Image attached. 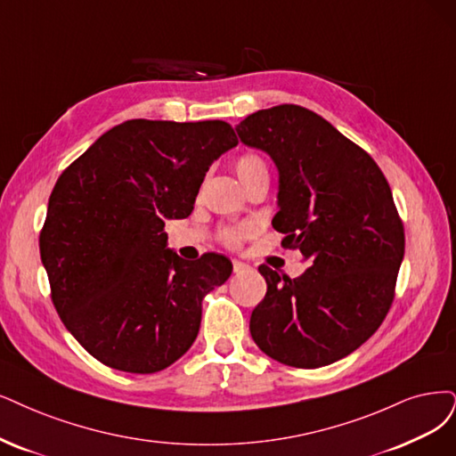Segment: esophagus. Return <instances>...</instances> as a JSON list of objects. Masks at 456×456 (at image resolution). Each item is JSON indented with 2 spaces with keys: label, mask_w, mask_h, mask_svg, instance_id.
<instances>
[{
  "label": "esophagus",
  "mask_w": 456,
  "mask_h": 456,
  "mask_svg": "<svg viewBox=\"0 0 456 456\" xmlns=\"http://www.w3.org/2000/svg\"><path fill=\"white\" fill-rule=\"evenodd\" d=\"M246 268H248L246 263H242V261H239V259L232 261V271H234V273H244Z\"/></svg>",
  "instance_id": "obj_1"
}]
</instances>
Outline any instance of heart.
I'll return each mask as SVG.
<instances>
[{
  "label": "heart",
  "instance_id": "1",
  "mask_svg": "<svg viewBox=\"0 0 456 456\" xmlns=\"http://www.w3.org/2000/svg\"><path fill=\"white\" fill-rule=\"evenodd\" d=\"M234 168H237V175L244 183V188H248L249 183H254L259 178H268L266 161L259 154H254V151L240 156L237 163H234ZM254 232H256V227L251 224L225 225L219 229V240H222V244H225L227 248H239Z\"/></svg>",
  "mask_w": 456,
  "mask_h": 456
}]
</instances>
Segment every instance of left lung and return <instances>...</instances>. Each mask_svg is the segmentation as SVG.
Masks as SVG:
<instances>
[{
    "instance_id": "left-lung-1",
    "label": "left lung",
    "mask_w": 456,
    "mask_h": 456,
    "mask_svg": "<svg viewBox=\"0 0 456 456\" xmlns=\"http://www.w3.org/2000/svg\"><path fill=\"white\" fill-rule=\"evenodd\" d=\"M237 133L276 163L273 225L285 234L281 246L310 263L293 280L259 266L266 295L251 312V338L288 366L340 361L379 329L395 298L406 237L389 182L361 146L305 107L257 110Z\"/></svg>"
}]
</instances>
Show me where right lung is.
<instances>
[{"instance_id": "obj_1", "label": "right lung", "mask_w": 456, "mask_h": 456, "mask_svg": "<svg viewBox=\"0 0 456 456\" xmlns=\"http://www.w3.org/2000/svg\"><path fill=\"white\" fill-rule=\"evenodd\" d=\"M239 144L227 122L127 120L65 168L39 237L65 329L114 370L154 374L197 338L202 298L232 265L167 248V219L188 217L208 167Z\"/></svg>"}]
</instances>
